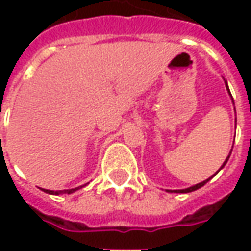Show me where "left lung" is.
<instances>
[{
  "instance_id": "obj_1",
  "label": "left lung",
  "mask_w": 251,
  "mask_h": 251,
  "mask_svg": "<svg viewBox=\"0 0 251 251\" xmlns=\"http://www.w3.org/2000/svg\"><path fill=\"white\" fill-rule=\"evenodd\" d=\"M225 83H226V81H225ZM226 89H227V92H229V95H230V91H229V88H227V83H226ZM230 98H232V95H230ZM232 100H233V99H232ZM230 153H232V152H229V156H230ZM229 156H227L226 160L224 162V165L221 166V169H222V168H224V166H225V165H226V162H227V159H229ZM221 169H219V170H221ZM219 170H218V172H219ZM218 172H217V173H218ZM217 173H215V175H217ZM215 175H214V176H215ZM214 176H211V177H209V178H207V180H204V181H201V183H198V184H196V186H193V187L183 188V190H175V191H176V193H191V191H196V190H198V188H200V187H202V186H204L205 183H208V181H209L211 178L214 177ZM168 191H169V190H168Z\"/></svg>"
}]
</instances>
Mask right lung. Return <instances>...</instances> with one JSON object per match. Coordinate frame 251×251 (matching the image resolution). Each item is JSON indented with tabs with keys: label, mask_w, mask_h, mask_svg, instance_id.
I'll use <instances>...</instances> for the list:
<instances>
[{
	"label": "right lung",
	"mask_w": 251,
	"mask_h": 251,
	"mask_svg": "<svg viewBox=\"0 0 251 251\" xmlns=\"http://www.w3.org/2000/svg\"><path fill=\"white\" fill-rule=\"evenodd\" d=\"M81 187H83V186H81ZM81 187H76V188H70V190H60V191H53V190H44L43 191H46V193H49V194H71V193H74V191H76V190H79Z\"/></svg>",
	"instance_id": "obj_1"
}]
</instances>
